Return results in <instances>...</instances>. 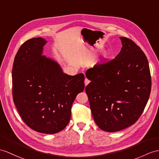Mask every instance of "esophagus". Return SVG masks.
<instances>
[{
  "label": "esophagus",
  "mask_w": 159,
  "mask_h": 159,
  "mask_svg": "<svg viewBox=\"0 0 159 159\" xmlns=\"http://www.w3.org/2000/svg\"><path fill=\"white\" fill-rule=\"evenodd\" d=\"M84 83H85V86H87V85L89 83H90V80H88L87 78H86V79H85V80H84Z\"/></svg>",
  "instance_id": "obj_1"
}]
</instances>
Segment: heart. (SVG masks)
<instances>
[{
  "label": "heart",
  "instance_id": "1",
  "mask_svg": "<svg viewBox=\"0 0 159 159\" xmlns=\"http://www.w3.org/2000/svg\"><path fill=\"white\" fill-rule=\"evenodd\" d=\"M107 56V53H104V57H106Z\"/></svg>",
  "mask_w": 159,
  "mask_h": 159
}]
</instances>
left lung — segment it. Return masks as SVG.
I'll return each mask as SVG.
<instances>
[{
  "label": "left lung",
  "mask_w": 159,
  "mask_h": 159,
  "mask_svg": "<svg viewBox=\"0 0 159 159\" xmlns=\"http://www.w3.org/2000/svg\"><path fill=\"white\" fill-rule=\"evenodd\" d=\"M122 48L113 60L96 65L86 73V87L93 118L100 129L115 132L133 125L150 96L148 59L139 46L120 37Z\"/></svg>",
  "instance_id": "left-lung-1"
}]
</instances>
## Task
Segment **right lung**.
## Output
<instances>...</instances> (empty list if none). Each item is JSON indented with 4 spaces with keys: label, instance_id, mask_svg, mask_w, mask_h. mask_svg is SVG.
Instances as JSON below:
<instances>
[{
    "label": "right lung",
    "instance_id": "right-lung-1",
    "mask_svg": "<svg viewBox=\"0 0 159 159\" xmlns=\"http://www.w3.org/2000/svg\"><path fill=\"white\" fill-rule=\"evenodd\" d=\"M47 41L27 40L15 55L13 70L14 103L25 124L37 132L53 134L67 125L72 104L84 89V75H69L59 64L42 55Z\"/></svg>",
    "mask_w": 159,
    "mask_h": 159
}]
</instances>
